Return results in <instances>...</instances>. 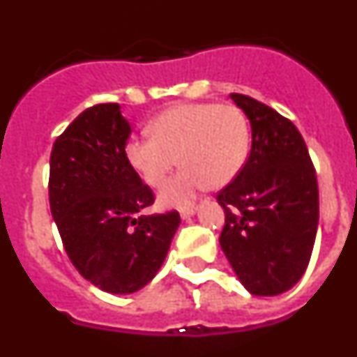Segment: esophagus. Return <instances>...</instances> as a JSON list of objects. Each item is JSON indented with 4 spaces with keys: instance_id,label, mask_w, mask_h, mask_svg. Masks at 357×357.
Returning a JSON list of instances; mask_svg holds the SVG:
<instances>
[{
    "instance_id": "34e87169",
    "label": "esophagus",
    "mask_w": 357,
    "mask_h": 357,
    "mask_svg": "<svg viewBox=\"0 0 357 357\" xmlns=\"http://www.w3.org/2000/svg\"><path fill=\"white\" fill-rule=\"evenodd\" d=\"M178 213H181V216L184 218V220H188V218H191L195 213H197V207H195V206H184V207H181V211H178Z\"/></svg>"
}]
</instances>
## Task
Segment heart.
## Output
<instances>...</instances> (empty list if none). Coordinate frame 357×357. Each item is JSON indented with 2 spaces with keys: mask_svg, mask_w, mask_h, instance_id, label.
<instances>
[{
  "mask_svg": "<svg viewBox=\"0 0 357 357\" xmlns=\"http://www.w3.org/2000/svg\"><path fill=\"white\" fill-rule=\"evenodd\" d=\"M151 137L130 139L128 164L151 188H159L181 160L184 168L164 185L162 206L193 200L207 185L223 188L248 157L250 130L234 105L185 103L166 109L150 123Z\"/></svg>",
  "mask_w": 357,
  "mask_h": 357,
  "instance_id": "heart-1",
  "label": "heart"
}]
</instances>
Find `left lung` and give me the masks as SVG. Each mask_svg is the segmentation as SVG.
<instances>
[{
	"label": "left lung",
	"instance_id": "left-lung-1",
	"mask_svg": "<svg viewBox=\"0 0 357 357\" xmlns=\"http://www.w3.org/2000/svg\"><path fill=\"white\" fill-rule=\"evenodd\" d=\"M230 98L252 127V148L218 193L225 211L220 245L241 284L257 296L288 291L307 268L318 229V182L301 132L272 107Z\"/></svg>",
	"mask_w": 357,
	"mask_h": 357
}]
</instances>
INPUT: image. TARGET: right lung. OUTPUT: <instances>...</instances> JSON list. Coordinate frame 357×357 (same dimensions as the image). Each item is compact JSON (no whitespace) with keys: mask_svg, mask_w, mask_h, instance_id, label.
<instances>
[{"mask_svg":"<svg viewBox=\"0 0 357 357\" xmlns=\"http://www.w3.org/2000/svg\"><path fill=\"white\" fill-rule=\"evenodd\" d=\"M130 132L118 103H100L56 137L50 157V207L69 259L114 295L155 277L181 225L176 211L143 214L153 193L125 155Z\"/></svg>","mask_w":357,"mask_h":357,"instance_id":"obj_1","label":"right lung"}]
</instances>
